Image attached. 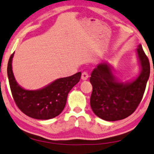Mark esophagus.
Returning a JSON list of instances; mask_svg holds the SVG:
<instances>
[{
	"label": "esophagus",
	"instance_id": "esophagus-1",
	"mask_svg": "<svg viewBox=\"0 0 154 154\" xmlns=\"http://www.w3.org/2000/svg\"><path fill=\"white\" fill-rule=\"evenodd\" d=\"M89 77V75L87 72H83L82 73V76H81V78L82 80H87Z\"/></svg>",
	"mask_w": 154,
	"mask_h": 154
}]
</instances>
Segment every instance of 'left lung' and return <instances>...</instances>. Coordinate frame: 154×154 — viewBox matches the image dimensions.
<instances>
[{
  "instance_id": "1",
  "label": "left lung",
  "mask_w": 154,
  "mask_h": 154,
  "mask_svg": "<svg viewBox=\"0 0 154 154\" xmlns=\"http://www.w3.org/2000/svg\"><path fill=\"white\" fill-rule=\"evenodd\" d=\"M137 54L140 75L131 82L123 83L113 75L110 66L101 63L91 74L90 106L97 117L107 121L123 120L134 112L141 101L150 75V63L139 44Z\"/></svg>"
}]
</instances>
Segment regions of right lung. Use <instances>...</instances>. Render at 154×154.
<instances>
[{
    "instance_id": "add662e5",
    "label": "right lung",
    "mask_w": 154,
    "mask_h": 154,
    "mask_svg": "<svg viewBox=\"0 0 154 154\" xmlns=\"http://www.w3.org/2000/svg\"><path fill=\"white\" fill-rule=\"evenodd\" d=\"M14 54L8 60L7 73L13 97L18 108L34 119L48 120L59 116L65 107L68 93L80 79L81 72L57 79L41 90H24L17 84L13 74Z\"/></svg>"
}]
</instances>
